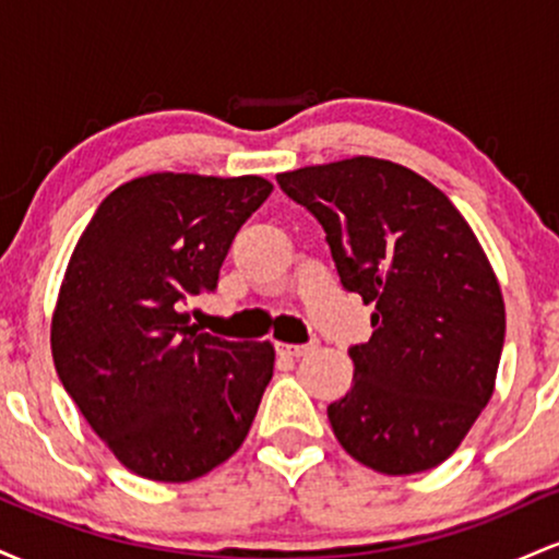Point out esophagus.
Returning a JSON list of instances; mask_svg holds the SVG:
<instances>
[{
  "mask_svg": "<svg viewBox=\"0 0 559 559\" xmlns=\"http://www.w3.org/2000/svg\"><path fill=\"white\" fill-rule=\"evenodd\" d=\"M275 349H278V355L286 357H305L316 349V344H275Z\"/></svg>",
  "mask_w": 559,
  "mask_h": 559,
  "instance_id": "1",
  "label": "esophagus"
}]
</instances>
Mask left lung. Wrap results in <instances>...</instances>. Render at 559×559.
Masks as SVG:
<instances>
[{
    "label": "left lung",
    "mask_w": 559,
    "mask_h": 559,
    "mask_svg": "<svg viewBox=\"0 0 559 559\" xmlns=\"http://www.w3.org/2000/svg\"><path fill=\"white\" fill-rule=\"evenodd\" d=\"M325 230L373 336L352 346L355 381L329 420L357 463L386 476L431 471L493 394L504 299L473 228L444 191L404 165L349 157L278 173Z\"/></svg>",
    "instance_id": "1"
}]
</instances>
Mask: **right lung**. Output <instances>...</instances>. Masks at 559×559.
<instances>
[{
	"instance_id": "obj_1",
	"label": "right lung",
	"mask_w": 559,
	"mask_h": 559,
	"mask_svg": "<svg viewBox=\"0 0 559 559\" xmlns=\"http://www.w3.org/2000/svg\"><path fill=\"white\" fill-rule=\"evenodd\" d=\"M260 176L152 173L105 197L70 254L52 316L57 376L128 471L186 484L247 439L273 378L271 342L189 325L230 241L271 197Z\"/></svg>"
}]
</instances>
